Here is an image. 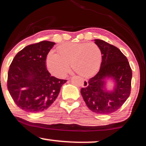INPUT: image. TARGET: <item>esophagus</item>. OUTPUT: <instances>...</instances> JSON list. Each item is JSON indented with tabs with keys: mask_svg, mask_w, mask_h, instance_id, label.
<instances>
[{
	"mask_svg": "<svg viewBox=\"0 0 146 146\" xmlns=\"http://www.w3.org/2000/svg\"><path fill=\"white\" fill-rule=\"evenodd\" d=\"M88 85H89V84H88V81H87V80H84V81H83V87H87Z\"/></svg>",
	"mask_w": 146,
	"mask_h": 146,
	"instance_id": "obj_1",
	"label": "esophagus"
}]
</instances>
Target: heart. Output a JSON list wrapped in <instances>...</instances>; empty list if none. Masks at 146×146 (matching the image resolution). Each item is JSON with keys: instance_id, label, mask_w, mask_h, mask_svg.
<instances>
[{"instance_id": "heart-1", "label": "heart", "mask_w": 146, "mask_h": 146, "mask_svg": "<svg viewBox=\"0 0 146 146\" xmlns=\"http://www.w3.org/2000/svg\"><path fill=\"white\" fill-rule=\"evenodd\" d=\"M58 52H50L46 59L47 67L53 75H66L70 63L73 70L83 77L93 75L99 69L101 52L94 43H67L59 47Z\"/></svg>"}]
</instances>
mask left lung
<instances>
[{
    "instance_id": "1",
    "label": "left lung",
    "mask_w": 146,
    "mask_h": 146,
    "mask_svg": "<svg viewBox=\"0 0 146 146\" xmlns=\"http://www.w3.org/2000/svg\"><path fill=\"white\" fill-rule=\"evenodd\" d=\"M94 40L101 52V65L97 74L89 79L87 87L81 89V93L91 111L108 114L119 109L130 96L132 69L128 59L118 48L103 40ZM107 78L115 81L112 91L105 89Z\"/></svg>"
}]
</instances>
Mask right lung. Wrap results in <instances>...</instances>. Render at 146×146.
<instances>
[{"instance_id": "right-lung-1", "label": "right lung", "mask_w": 146, "mask_h": 146, "mask_svg": "<svg viewBox=\"0 0 146 146\" xmlns=\"http://www.w3.org/2000/svg\"><path fill=\"white\" fill-rule=\"evenodd\" d=\"M55 44L42 41L27 46L10 65L8 90L15 104L24 111L38 113L46 110L67 81L52 76L46 68L47 55Z\"/></svg>"}]
</instances>
